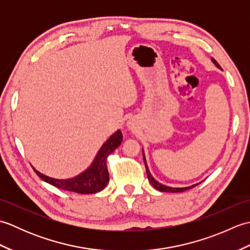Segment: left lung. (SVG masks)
<instances>
[{
	"label": "left lung",
	"mask_w": 250,
	"mask_h": 250,
	"mask_svg": "<svg viewBox=\"0 0 250 250\" xmlns=\"http://www.w3.org/2000/svg\"><path fill=\"white\" fill-rule=\"evenodd\" d=\"M211 61L214 62V64H215L217 67H220V65L218 64V63H217V61H216L215 59H211ZM143 158H144V163H145V167H146V173H147L148 180H149L150 184L153 186V187H155V188H156L157 190H159V191H162V192H183V191H186V190H188V189L193 188V187H195L196 185H198V184H196V185H192V186H190V187H185V188H172V187H168V186H164V185L160 184L159 182H157V180L151 176V174H150V172H149V168H148L147 163H146L144 150H143Z\"/></svg>",
	"instance_id": "obj_1"
}]
</instances>
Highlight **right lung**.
<instances>
[{"mask_svg": "<svg viewBox=\"0 0 250 250\" xmlns=\"http://www.w3.org/2000/svg\"><path fill=\"white\" fill-rule=\"evenodd\" d=\"M121 142L122 133L121 131L118 130L101 147L94 161L88 167V169L74 178L56 179L40 173L34 167L33 169L44 182L55 186V187L59 189L73 191V192L82 194L97 193L99 191L103 190L108 183L109 174L107 171V166H106V160H107V157L110 153L121 144Z\"/></svg>", "mask_w": 250, "mask_h": 250, "instance_id": "right-lung-1", "label": "right lung"}]
</instances>
